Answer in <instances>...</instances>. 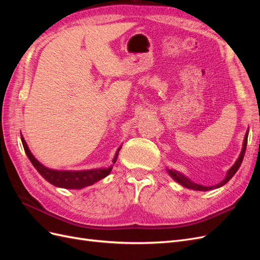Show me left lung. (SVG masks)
I'll return each mask as SVG.
<instances>
[{"mask_svg":"<svg viewBox=\"0 0 260 260\" xmlns=\"http://www.w3.org/2000/svg\"><path fill=\"white\" fill-rule=\"evenodd\" d=\"M247 138H248V129H247V131H246L245 138H244V141H243L242 151H241V153H240V155H239V158L237 159V161L234 162L233 166H232L229 170H228L224 179L221 181V182H219V183L216 184V185L205 186V185L198 184V183L193 182V181L188 179L187 177H185L183 174H181V172H179V171H177V170H174V169H168V168H167V172L169 174V176L176 181V182L180 183L181 185L184 186V187L192 188V190H195V191H209V190H215V188H218V187H221V186L224 185L226 182H229V180L235 175V172H237L238 169L240 168L241 164H242V161H243V158H244V155H245L246 145H247Z\"/></svg>","mask_w":260,"mask_h":260,"instance_id":"1","label":"left lung"}]
</instances>
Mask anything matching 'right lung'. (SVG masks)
I'll return each mask as SVG.
<instances>
[{
  "label": "right lung",
  "instance_id": "obj_1",
  "mask_svg": "<svg viewBox=\"0 0 260 260\" xmlns=\"http://www.w3.org/2000/svg\"><path fill=\"white\" fill-rule=\"evenodd\" d=\"M21 142H22L23 148H25V152L28 156V158L30 159L31 164L34 165V167L37 169L39 174H40L46 181H49L51 184L61 188H69V190H80V188L92 185L95 182H98V181H100L101 179H104L105 177H107L109 174H111L114 164L116 162L118 154H119V151L121 148L120 146L117 149L113 158L112 166H109L107 168L78 170V171L55 170V169H50L48 167H45L44 165H42L36 158V157L32 155V153L30 152V149L22 136H21Z\"/></svg>",
  "mask_w": 260,
  "mask_h": 260
}]
</instances>
